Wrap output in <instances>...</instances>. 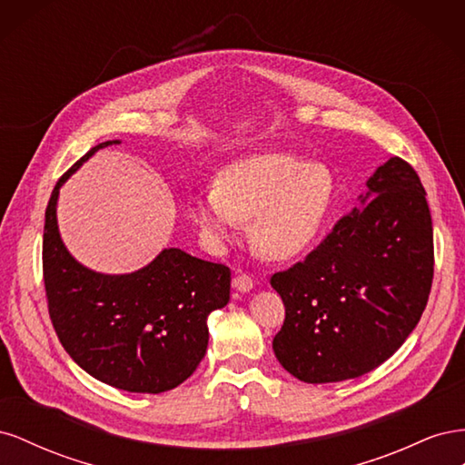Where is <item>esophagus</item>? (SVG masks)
<instances>
[{
    "label": "esophagus",
    "mask_w": 465,
    "mask_h": 465,
    "mask_svg": "<svg viewBox=\"0 0 465 465\" xmlns=\"http://www.w3.org/2000/svg\"><path fill=\"white\" fill-rule=\"evenodd\" d=\"M232 287H234L238 292H248V291H252V287H254V281H252L250 275L238 273V275L232 279Z\"/></svg>",
    "instance_id": "obj_1"
}]
</instances>
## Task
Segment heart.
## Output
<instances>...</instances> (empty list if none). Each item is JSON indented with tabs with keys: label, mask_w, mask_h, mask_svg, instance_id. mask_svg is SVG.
Masks as SVG:
<instances>
[{
	"label": "heart",
	"mask_w": 465,
	"mask_h": 465,
	"mask_svg": "<svg viewBox=\"0 0 465 465\" xmlns=\"http://www.w3.org/2000/svg\"><path fill=\"white\" fill-rule=\"evenodd\" d=\"M335 176L326 164L289 153H258L227 164L215 186L192 202V217L211 246L227 244L250 218V244L270 262L297 258L326 224Z\"/></svg>",
	"instance_id": "1"
}]
</instances>
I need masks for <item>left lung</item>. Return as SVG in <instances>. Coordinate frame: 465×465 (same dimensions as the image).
<instances>
[{
    "label": "left lung",
    "instance_id": "8db88e82",
    "mask_svg": "<svg viewBox=\"0 0 465 465\" xmlns=\"http://www.w3.org/2000/svg\"><path fill=\"white\" fill-rule=\"evenodd\" d=\"M413 168L391 157L322 244L272 277L285 304L275 357L308 384L388 361L415 330L432 283V221Z\"/></svg>",
    "mask_w": 465,
    "mask_h": 465
}]
</instances>
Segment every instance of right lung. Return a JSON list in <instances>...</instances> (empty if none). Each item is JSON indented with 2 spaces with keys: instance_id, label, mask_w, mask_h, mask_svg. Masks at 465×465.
<instances>
[{
  "instance_id": "add662e5",
  "label": "right lung",
  "mask_w": 465,
  "mask_h": 465,
  "mask_svg": "<svg viewBox=\"0 0 465 465\" xmlns=\"http://www.w3.org/2000/svg\"><path fill=\"white\" fill-rule=\"evenodd\" d=\"M98 143L58 180L45 219L42 270L48 311L67 355L101 382L135 393L173 390L193 374L207 341V316L227 306L231 270L180 248L132 273H101L77 262L58 227L60 190Z\"/></svg>"
}]
</instances>
